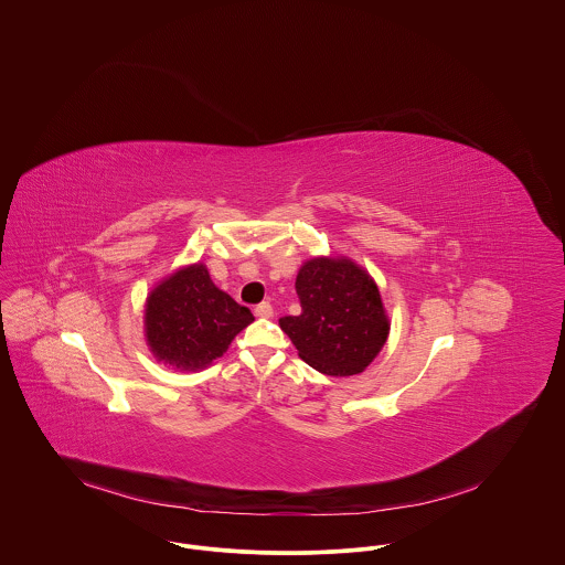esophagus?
I'll return each instance as SVG.
<instances>
[{"label": "esophagus", "mask_w": 565, "mask_h": 565, "mask_svg": "<svg viewBox=\"0 0 565 565\" xmlns=\"http://www.w3.org/2000/svg\"><path fill=\"white\" fill-rule=\"evenodd\" d=\"M254 316H256V318L267 320V318H271V316H274V309H271V305H269V302H260V305H256V307H254Z\"/></svg>", "instance_id": "obj_1"}]
</instances>
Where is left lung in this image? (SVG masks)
Segmentation results:
<instances>
[{
  "label": "left lung",
  "mask_w": 565,
  "mask_h": 565,
  "mask_svg": "<svg viewBox=\"0 0 565 565\" xmlns=\"http://www.w3.org/2000/svg\"><path fill=\"white\" fill-rule=\"evenodd\" d=\"M302 313L280 318L302 361L328 376L363 372L390 323L374 280L348 258H311L296 278Z\"/></svg>",
  "instance_id": "obj_1"
}]
</instances>
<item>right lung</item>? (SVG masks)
I'll use <instances>...</instances> for the list:
<instances>
[{
  "instance_id": "1",
  "label": "right lung",
  "mask_w": 565,
  "mask_h": 565,
  "mask_svg": "<svg viewBox=\"0 0 565 565\" xmlns=\"http://www.w3.org/2000/svg\"><path fill=\"white\" fill-rule=\"evenodd\" d=\"M252 320L247 307L213 285L204 265H191L150 294L146 337L164 363L200 370L220 359Z\"/></svg>"
}]
</instances>
